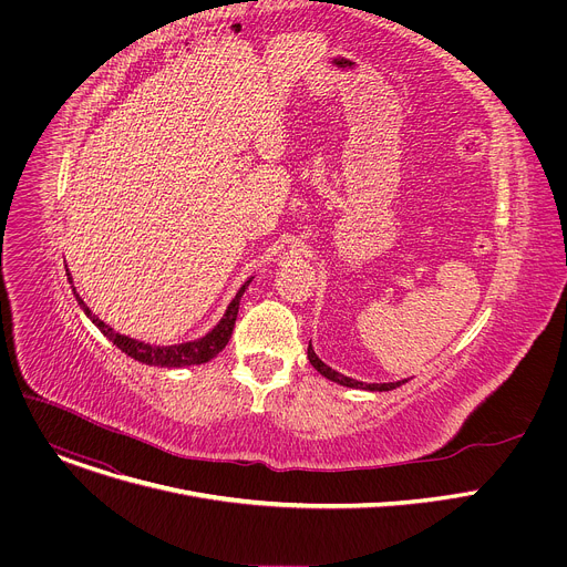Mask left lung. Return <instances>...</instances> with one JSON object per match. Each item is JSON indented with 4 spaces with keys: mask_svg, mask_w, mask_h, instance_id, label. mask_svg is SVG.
I'll return each mask as SVG.
<instances>
[{
    "mask_svg": "<svg viewBox=\"0 0 567 567\" xmlns=\"http://www.w3.org/2000/svg\"><path fill=\"white\" fill-rule=\"evenodd\" d=\"M307 359H309V363H311L322 377L334 381V383H341V385H346V388L370 390V392H385V390H394L396 385H401L403 381H406V379H401V381H388V383H365V381H357V379H352V377H346V374L332 370L328 363H322V361L318 359V354H316L313 348H311V341H309V348H307Z\"/></svg>",
    "mask_w": 567,
    "mask_h": 567,
    "instance_id": "obj_1",
    "label": "left lung"
}]
</instances>
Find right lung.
Segmentation results:
<instances>
[{"mask_svg": "<svg viewBox=\"0 0 567 567\" xmlns=\"http://www.w3.org/2000/svg\"><path fill=\"white\" fill-rule=\"evenodd\" d=\"M66 278H69V285H71V289H73V296H75L80 309H83V311L87 313V318L94 322V326H96L121 352H125L127 357H132V359L138 361V363L154 365V368H168V370L208 363L213 357H217V354L226 348V343H228V339H230V334H233V328H235V318H237L239 300H241V296H245V291L249 289V285H251V280H254V276L245 280V285H241V287L237 289V293H235L233 300L228 302L224 316L217 320V326H215L213 330H208L204 337H199V339H195V341L175 343V346H152V343L136 341V339H132V337H125V334L116 332L114 328H110L107 322H103V320L85 305V300L80 298V293H78L75 287H73V278H71V274H69V269H66Z\"/></svg>", "mask_w": 567, "mask_h": 567, "instance_id": "obj_1", "label": "right lung"}]
</instances>
